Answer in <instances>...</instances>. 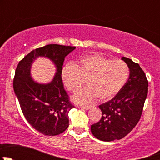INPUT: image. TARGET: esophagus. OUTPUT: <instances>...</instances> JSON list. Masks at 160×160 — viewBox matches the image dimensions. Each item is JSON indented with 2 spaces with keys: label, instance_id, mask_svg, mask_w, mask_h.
Wrapping results in <instances>:
<instances>
[{
  "label": "esophagus",
  "instance_id": "obj_1",
  "mask_svg": "<svg viewBox=\"0 0 160 160\" xmlns=\"http://www.w3.org/2000/svg\"><path fill=\"white\" fill-rule=\"evenodd\" d=\"M80 108L82 109H85V110H89L90 108H92V106H89V105H81L80 106Z\"/></svg>",
  "mask_w": 160,
  "mask_h": 160
}]
</instances>
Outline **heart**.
<instances>
[{"instance_id":"1","label":"heart","mask_w":160,"mask_h":160,"mask_svg":"<svg viewBox=\"0 0 160 160\" xmlns=\"http://www.w3.org/2000/svg\"><path fill=\"white\" fill-rule=\"evenodd\" d=\"M63 84L72 93H77L87 83L88 88L73 98L78 104L114 98L124 88L129 76L128 64L121 59H111L100 53L80 57L75 64L68 62L61 72Z\"/></svg>"}]
</instances>
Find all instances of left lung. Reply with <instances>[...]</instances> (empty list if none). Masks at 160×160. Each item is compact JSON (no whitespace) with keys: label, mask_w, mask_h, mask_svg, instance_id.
Masks as SVG:
<instances>
[{"label":"left lung","mask_w":160,"mask_h":160,"mask_svg":"<svg viewBox=\"0 0 160 160\" xmlns=\"http://www.w3.org/2000/svg\"><path fill=\"white\" fill-rule=\"evenodd\" d=\"M129 67V77L124 88L108 102L99 106L101 120L90 127L92 134L101 141L121 139L138 124L148 93V80L136 62L122 57Z\"/></svg>","instance_id":"left-lung-1"}]
</instances>
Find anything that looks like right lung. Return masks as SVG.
<instances>
[{
    "mask_svg": "<svg viewBox=\"0 0 160 160\" xmlns=\"http://www.w3.org/2000/svg\"><path fill=\"white\" fill-rule=\"evenodd\" d=\"M75 49V46L47 45L30 52L16 68L13 88L21 109L28 123L43 135H59L69 126L68 114L74 106L64 89L61 72L65 57ZM38 56L49 58L58 69L49 84L37 83L30 76L31 63Z\"/></svg>",
    "mask_w": 160,
    "mask_h": 160,
    "instance_id": "right-lung-1",
    "label": "right lung"
}]
</instances>
